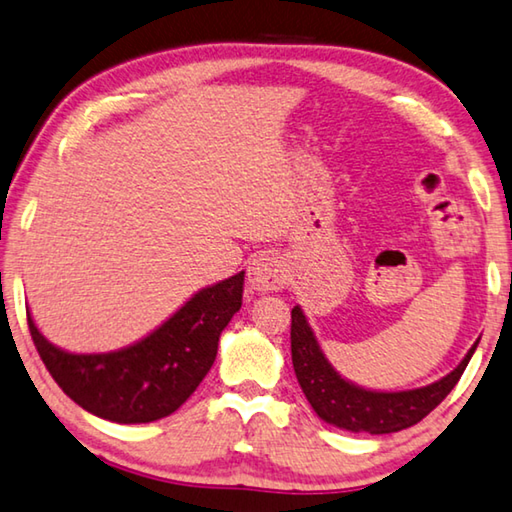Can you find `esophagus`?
Masks as SVG:
<instances>
[{
  "label": "esophagus",
  "instance_id": "obj_1",
  "mask_svg": "<svg viewBox=\"0 0 512 512\" xmlns=\"http://www.w3.org/2000/svg\"><path fill=\"white\" fill-rule=\"evenodd\" d=\"M248 282L255 291H278L287 282L285 264L273 253L255 255L248 266Z\"/></svg>",
  "mask_w": 512,
  "mask_h": 512
}]
</instances>
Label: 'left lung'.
Masks as SVG:
<instances>
[{
	"label": "left lung",
	"instance_id": "left-lung-1",
	"mask_svg": "<svg viewBox=\"0 0 512 512\" xmlns=\"http://www.w3.org/2000/svg\"><path fill=\"white\" fill-rule=\"evenodd\" d=\"M478 342L456 369L437 383L410 392H369L348 383L330 367L300 307L291 310V362L298 385L316 415L353 433L385 435L419 424L440 405L472 360Z\"/></svg>",
	"mask_w": 512,
	"mask_h": 512
}]
</instances>
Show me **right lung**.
<instances>
[{
	"instance_id": "1",
	"label": "right lung",
	"mask_w": 512,
	"mask_h": 512,
	"mask_svg": "<svg viewBox=\"0 0 512 512\" xmlns=\"http://www.w3.org/2000/svg\"><path fill=\"white\" fill-rule=\"evenodd\" d=\"M243 271L198 291L139 344L116 353L72 355L40 335L27 312L40 360L63 392L95 417L148 424L168 417L212 369L218 337L241 307Z\"/></svg>"
}]
</instances>
